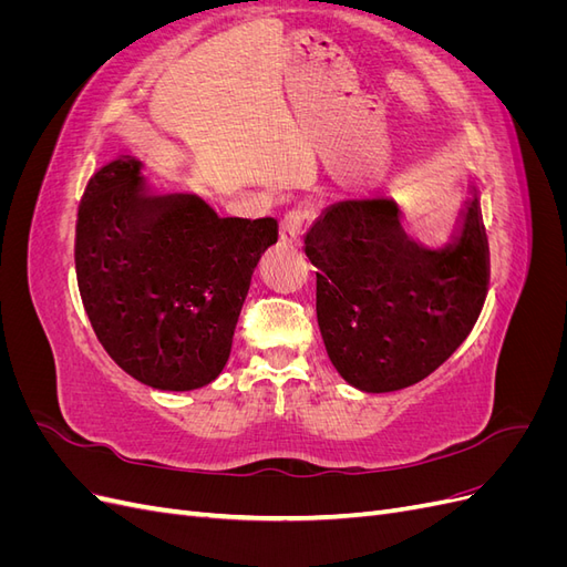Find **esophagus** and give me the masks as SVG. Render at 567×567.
<instances>
[{"label":"esophagus","mask_w":567,"mask_h":567,"mask_svg":"<svg viewBox=\"0 0 567 567\" xmlns=\"http://www.w3.org/2000/svg\"><path fill=\"white\" fill-rule=\"evenodd\" d=\"M302 225H305V213L302 210H290L284 219H281V227H279V236L284 244H293L300 238L302 234Z\"/></svg>","instance_id":"1"}]
</instances>
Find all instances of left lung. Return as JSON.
Instances as JSON below:
<instances>
[{
    "instance_id": "1",
    "label": "left lung",
    "mask_w": 567,
    "mask_h": 567,
    "mask_svg": "<svg viewBox=\"0 0 567 567\" xmlns=\"http://www.w3.org/2000/svg\"><path fill=\"white\" fill-rule=\"evenodd\" d=\"M317 321L336 371L362 392L423 381L468 338L485 305L489 248L475 188L452 238L427 248L394 198L333 203L305 236Z\"/></svg>"
}]
</instances>
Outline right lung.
<instances>
[{
	"mask_svg": "<svg viewBox=\"0 0 567 567\" xmlns=\"http://www.w3.org/2000/svg\"><path fill=\"white\" fill-rule=\"evenodd\" d=\"M120 156L90 179L75 229L82 305L113 362L167 392L225 369L250 277L277 219L219 217L196 194H156Z\"/></svg>",
	"mask_w": 567,
	"mask_h": 567,
	"instance_id": "right-lung-1",
	"label": "right lung"
}]
</instances>
